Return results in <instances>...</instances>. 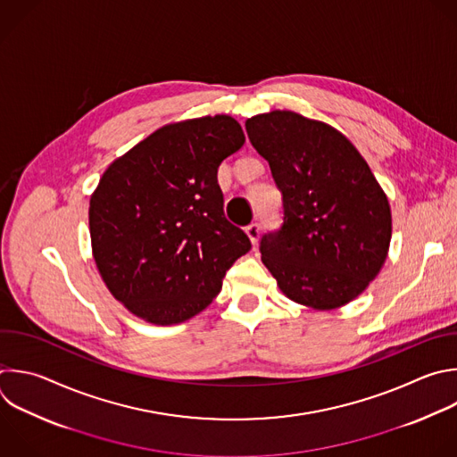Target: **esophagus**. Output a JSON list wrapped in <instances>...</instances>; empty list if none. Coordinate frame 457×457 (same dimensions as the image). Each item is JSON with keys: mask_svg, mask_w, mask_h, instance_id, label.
<instances>
[{"mask_svg": "<svg viewBox=\"0 0 457 457\" xmlns=\"http://www.w3.org/2000/svg\"><path fill=\"white\" fill-rule=\"evenodd\" d=\"M245 233H247V237L251 238V242L256 244V240H258V237H260V224H258V222L249 224V226L245 228Z\"/></svg>", "mask_w": 457, "mask_h": 457, "instance_id": "1", "label": "esophagus"}]
</instances>
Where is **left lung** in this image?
I'll return each mask as SVG.
<instances>
[{
    "label": "left lung",
    "instance_id": "1",
    "mask_svg": "<svg viewBox=\"0 0 457 457\" xmlns=\"http://www.w3.org/2000/svg\"><path fill=\"white\" fill-rule=\"evenodd\" d=\"M245 130L283 201L281 226L262 235V262L292 301L318 311L346 305L386 262V194L350 139L323 121L270 111L249 118Z\"/></svg>",
    "mask_w": 457,
    "mask_h": 457
}]
</instances>
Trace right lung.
Listing matches in <instances>:
<instances>
[{
    "label": "right lung",
    "instance_id": "right-lung-1",
    "mask_svg": "<svg viewBox=\"0 0 457 457\" xmlns=\"http://www.w3.org/2000/svg\"><path fill=\"white\" fill-rule=\"evenodd\" d=\"M244 141L228 114L170 123L104 172L89 201L93 256L134 316L154 325L194 318L251 249L226 219L217 181L220 163Z\"/></svg>",
    "mask_w": 457,
    "mask_h": 457
}]
</instances>
